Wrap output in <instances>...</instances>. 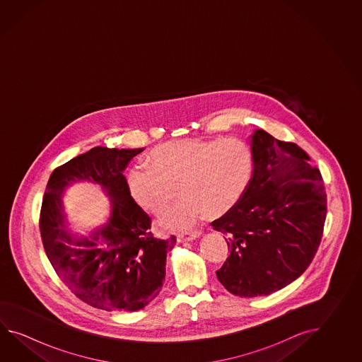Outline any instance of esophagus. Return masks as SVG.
<instances>
[{"mask_svg":"<svg viewBox=\"0 0 362 362\" xmlns=\"http://www.w3.org/2000/svg\"><path fill=\"white\" fill-rule=\"evenodd\" d=\"M199 230H192V231H186V233H181V234H178L177 240L178 242H189V240H192V239L199 238L200 237Z\"/></svg>","mask_w":362,"mask_h":362,"instance_id":"obj_1","label":"esophagus"}]
</instances>
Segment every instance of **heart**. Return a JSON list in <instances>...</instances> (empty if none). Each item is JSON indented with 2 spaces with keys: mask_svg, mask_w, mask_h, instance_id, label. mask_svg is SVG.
I'll return each instance as SVG.
<instances>
[{
  "mask_svg": "<svg viewBox=\"0 0 362 362\" xmlns=\"http://www.w3.org/2000/svg\"><path fill=\"white\" fill-rule=\"evenodd\" d=\"M148 167L134 165L125 175L132 200L159 215L180 192L184 197L163 214L168 230L189 229L200 216L228 214L246 194L254 176V153L243 139H184L154 147Z\"/></svg>",
  "mask_w": 362,
  "mask_h": 362,
  "instance_id": "b5f03b06",
  "label": "heart"
}]
</instances>
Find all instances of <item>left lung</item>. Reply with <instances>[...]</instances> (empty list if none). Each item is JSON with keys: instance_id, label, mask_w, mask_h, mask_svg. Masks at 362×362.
<instances>
[{"instance_id": "8db88e82", "label": "left lung", "mask_w": 362, "mask_h": 362, "mask_svg": "<svg viewBox=\"0 0 362 362\" xmlns=\"http://www.w3.org/2000/svg\"><path fill=\"white\" fill-rule=\"evenodd\" d=\"M254 176L238 204L212 223L230 256L216 272L231 293H276L300 277L322 238L326 192L321 173L293 142L262 129L250 136Z\"/></svg>"}]
</instances>
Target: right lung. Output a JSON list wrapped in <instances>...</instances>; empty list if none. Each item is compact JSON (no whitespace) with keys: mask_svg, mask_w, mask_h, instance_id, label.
Instances as JSON below:
<instances>
[{"mask_svg":"<svg viewBox=\"0 0 362 362\" xmlns=\"http://www.w3.org/2000/svg\"><path fill=\"white\" fill-rule=\"evenodd\" d=\"M142 151L93 147L52 173L42 199L40 230L49 262L78 299L103 310L136 312L154 300L176 245L175 235L153 237L151 218L127 190L124 170ZM80 182L100 184L110 198L107 223L86 236L70 230L62 204L65 190Z\"/></svg>","mask_w":362,"mask_h":362,"instance_id":"add662e5","label":"right lung"}]
</instances>
